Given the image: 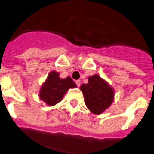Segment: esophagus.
<instances>
[{"label": "esophagus", "mask_w": 154, "mask_h": 154, "mask_svg": "<svg viewBox=\"0 0 154 154\" xmlns=\"http://www.w3.org/2000/svg\"><path fill=\"white\" fill-rule=\"evenodd\" d=\"M76 84H77V86L80 87V85H81V81H80V80H77V81H76Z\"/></svg>", "instance_id": "1"}]
</instances>
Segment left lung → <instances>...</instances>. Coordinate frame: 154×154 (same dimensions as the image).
Masks as SVG:
<instances>
[{
  "label": "left lung",
  "instance_id": "obj_1",
  "mask_svg": "<svg viewBox=\"0 0 154 154\" xmlns=\"http://www.w3.org/2000/svg\"><path fill=\"white\" fill-rule=\"evenodd\" d=\"M87 84H82L80 89L83 93L85 104L94 114H101L109 107L114 99V90L99 75L88 78Z\"/></svg>",
  "mask_w": 154,
  "mask_h": 154
}]
</instances>
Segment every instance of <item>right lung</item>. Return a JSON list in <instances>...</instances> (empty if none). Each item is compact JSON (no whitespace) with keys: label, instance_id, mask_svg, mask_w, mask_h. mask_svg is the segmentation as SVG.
I'll return each mask as SVG.
<instances>
[{"label":"right lung","instance_id":"right-lung-1","mask_svg":"<svg viewBox=\"0 0 154 154\" xmlns=\"http://www.w3.org/2000/svg\"><path fill=\"white\" fill-rule=\"evenodd\" d=\"M59 76V72L56 71L49 72L40 89V99L49 106H53L60 102L69 89L77 87V85L70 77L62 79Z\"/></svg>","mask_w":154,"mask_h":154}]
</instances>
